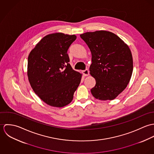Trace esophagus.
<instances>
[{
  "instance_id": "1",
  "label": "esophagus",
  "mask_w": 154,
  "mask_h": 154,
  "mask_svg": "<svg viewBox=\"0 0 154 154\" xmlns=\"http://www.w3.org/2000/svg\"><path fill=\"white\" fill-rule=\"evenodd\" d=\"M82 73H83L84 76H88V75H89V70H88V69H85V70L82 71Z\"/></svg>"
}]
</instances>
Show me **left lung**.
I'll return each mask as SVG.
<instances>
[{"instance_id": "1", "label": "left lung", "mask_w": 154, "mask_h": 154, "mask_svg": "<svg viewBox=\"0 0 154 154\" xmlns=\"http://www.w3.org/2000/svg\"><path fill=\"white\" fill-rule=\"evenodd\" d=\"M92 53L90 74L96 84L91 89L100 100H112L128 85L133 72L132 53L128 45L117 35L106 31L80 35Z\"/></svg>"}]
</instances>
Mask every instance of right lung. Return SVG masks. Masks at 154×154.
<instances>
[{
	"label": "right lung",
	"mask_w": 154,
	"mask_h": 154,
	"mask_svg": "<svg viewBox=\"0 0 154 154\" xmlns=\"http://www.w3.org/2000/svg\"><path fill=\"white\" fill-rule=\"evenodd\" d=\"M75 35L54 33L43 37L28 58V76L35 93L49 106L62 107L73 100L82 75L73 70L67 53Z\"/></svg>",
	"instance_id": "obj_1"
}]
</instances>
